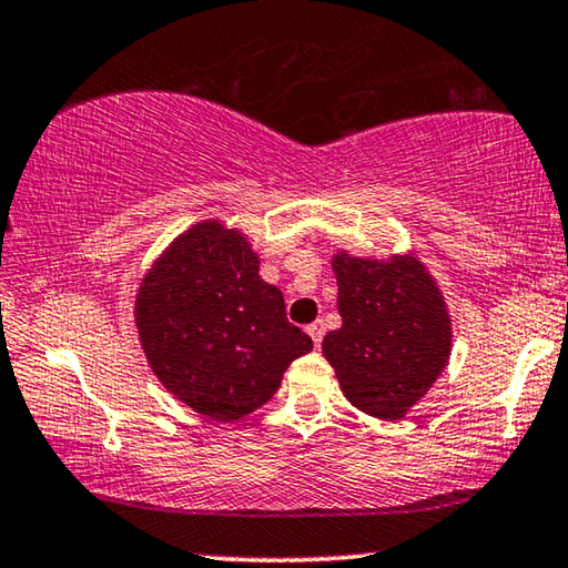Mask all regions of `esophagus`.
<instances>
[{
    "instance_id": "esophagus-1",
    "label": "esophagus",
    "mask_w": 568,
    "mask_h": 568,
    "mask_svg": "<svg viewBox=\"0 0 568 568\" xmlns=\"http://www.w3.org/2000/svg\"><path fill=\"white\" fill-rule=\"evenodd\" d=\"M308 334L313 338V344L321 346V338H324V321H313V324L308 326Z\"/></svg>"
}]
</instances>
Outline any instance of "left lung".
I'll use <instances>...</instances> for the list:
<instances>
[{
	"label": "left lung",
	"instance_id": "8db88e82",
	"mask_svg": "<svg viewBox=\"0 0 568 568\" xmlns=\"http://www.w3.org/2000/svg\"><path fill=\"white\" fill-rule=\"evenodd\" d=\"M342 328L324 336L346 400L375 418H403L436 383L452 352V321L416 257H334Z\"/></svg>",
	"mask_w": 568,
	"mask_h": 568
}]
</instances>
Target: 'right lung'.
Here are the masks:
<instances>
[{
  "mask_svg": "<svg viewBox=\"0 0 568 568\" xmlns=\"http://www.w3.org/2000/svg\"><path fill=\"white\" fill-rule=\"evenodd\" d=\"M134 318L160 383L211 420L257 410L287 365L313 349L287 321L283 293L260 277L250 242L219 222L165 250L140 285Z\"/></svg>",
  "mask_w": 568,
  "mask_h": 568,
  "instance_id": "obj_1",
  "label": "right lung"
}]
</instances>
